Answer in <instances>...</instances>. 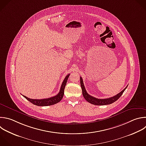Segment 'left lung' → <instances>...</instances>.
Instances as JSON below:
<instances>
[{
	"mask_svg": "<svg viewBox=\"0 0 146 146\" xmlns=\"http://www.w3.org/2000/svg\"><path fill=\"white\" fill-rule=\"evenodd\" d=\"M80 84H81V86L82 88V95L84 96V99L89 103L96 105V106H104V105H108L111 104L116 101H117L120 98V96L122 95L125 89L127 88V86L119 93L117 94L116 95L111 97L110 98H107V99H97L96 98H94V97L89 95L87 92L86 91V89L85 88L84 83H83V80L81 77H80Z\"/></svg>",
	"mask_w": 146,
	"mask_h": 146,
	"instance_id": "1",
	"label": "left lung"
}]
</instances>
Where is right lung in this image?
Returning a JSON list of instances; mask_svg holds the SVG:
<instances>
[{
  "mask_svg": "<svg viewBox=\"0 0 146 146\" xmlns=\"http://www.w3.org/2000/svg\"><path fill=\"white\" fill-rule=\"evenodd\" d=\"M69 74H68L66 77L65 78L63 82L61 85L60 90L59 93L55 96L52 97L50 98L47 99H31L30 98H27L26 96L22 95L25 99H26L28 101H29L32 104L36 105L37 106H52L59 103L62 99L63 98V96L64 94V89L66 86L68 77H69Z\"/></svg>",
  "mask_w": 146,
  "mask_h": 146,
  "instance_id": "add662e5",
  "label": "right lung"
}]
</instances>
